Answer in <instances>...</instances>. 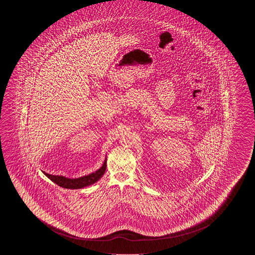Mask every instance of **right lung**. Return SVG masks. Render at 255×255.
I'll use <instances>...</instances> for the list:
<instances>
[{"label": "right lung", "mask_w": 255, "mask_h": 255, "mask_svg": "<svg viewBox=\"0 0 255 255\" xmlns=\"http://www.w3.org/2000/svg\"><path fill=\"white\" fill-rule=\"evenodd\" d=\"M107 168V158L105 159L102 167L98 169L96 172L87 175V176H83L77 179H69V178H65L64 176H55V175H51V174L46 173L43 171V173L51 179L53 182L56 184L65 188V189H72V190H77V189H82L85 188L89 185L94 184L99 179H101V177L103 176L105 171Z\"/></svg>", "instance_id": "obj_1"}]
</instances>
